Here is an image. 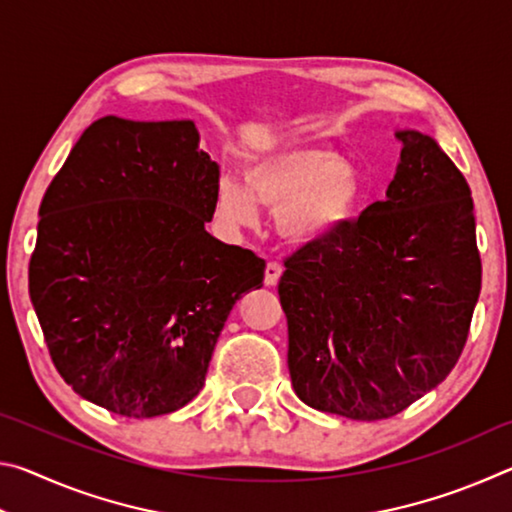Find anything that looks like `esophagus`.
Wrapping results in <instances>:
<instances>
[{
  "instance_id": "1",
  "label": "esophagus",
  "mask_w": 512,
  "mask_h": 512,
  "mask_svg": "<svg viewBox=\"0 0 512 512\" xmlns=\"http://www.w3.org/2000/svg\"><path fill=\"white\" fill-rule=\"evenodd\" d=\"M282 271H284L282 264L268 262V264H266V271H264V284H266V287H275V284L280 282Z\"/></svg>"
}]
</instances>
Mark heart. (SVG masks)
Returning a JSON list of instances; mask_svg holds the SVG:
<instances>
[{"label": "heart", "instance_id": "obj_1", "mask_svg": "<svg viewBox=\"0 0 512 512\" xmlns=\"http://www.w3.org/2000/svg\"><path fill=\"white\" fill-rule=\"evenodd\" d=\"M246 187L223 178L216 207L230 225H253L257 203L275 210V228L291 246H314L336 235L357 214L363 176L327 146H280L253 155Z\"/></svg>", "mask_w": 512, "mask_h": 512}]
</instances>
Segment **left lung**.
<instances>
[{
  "label": "left lung",
  "instance_id": "1",
  "mask_svg": "<svg viewBox=\"0 0 512 512\" xmlns=\"http://www.w3.org/2000/svg\"><path fill=\"white\" fill-rule=\"evenodd\" d=\"M402 142L384 201L284 266L293 391L350 420L393 418L461 357L481 291L472 192L433 137Z\"/></svg>",
  "mask_w": 512,
  "mask_h": 512
}]
</instances>
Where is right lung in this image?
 I'll return each mask as SVG.
<instances>
[{"label": "right lung", "instance_id": "right-lung-1", "mask_svg": "<svg viewBox=\"0 0 512 512\" xmlns=\"http://www.w3.org/2000/svg\"><path fill=\"white\" fill-rule=\"evenodd\" d=\"M192 119L101 117L40 203L29 296L74 393L126 418L183 409L264 262L205 230L219 164Z\"/></svg>", "mask_w": 512, "mask_h": 512}]
</instances>
